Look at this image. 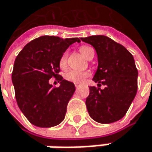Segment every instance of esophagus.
Listing matches in <instances>:
<instances>
[{
	"mask_svg": "<svg viewBox=\"0 0 152 152\" xmlns=\"http://www.w3.org/2000/svg\"><path fill=\"white\" fill-rule=\"evenodd\" d=\"M79 84H78V83H75V86H76V87H79Z\"/></svg>",
	"mask_w": 152,
	"mask_h": 152,
	"instance_id": "obj_1",
	"label": "esophagus"
}]
</instances>
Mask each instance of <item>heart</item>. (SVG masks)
<instances>
[{
	"mask_svg": "<svg viewBox=\"0 0 152 152\" xmlns=\"http://www.w3.org/2000/svg\"><path fill=\"white\" fill-rule=\"evenodd\" d=\"M80 52L87 59L90 58V57L92 55L94 54V49L90 46H87V45H84V46H81L79 49ZM66 62H67V54L65 52L61 58H60V60H59V66L61 68H66ZM89 73L87 72H80V71H73V70H71L69 72H67L65 75V78L66 80L70 81V82H73V83H81L85 80L88 77Z\"/></svg>",
	"mask_w": 152,
	"mask_h": 152,
	"instance_id": "b5f03b06",
	"label": "heart"
}]
</instances>
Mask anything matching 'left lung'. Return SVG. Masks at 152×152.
I'll list each match as a JSON object with an SVG mask.
<instances>
[{
	"label": "left lung",
	"instance_id": "left-lung-1",
	"mask_svg": "<svg viewBox=\"0 0 152 152\" xmlns=\"http://www.w3.org/2000/svg\"><path fill=\"white\" fill-rule=\"evenodd\" d=\"M95 49L98 68L93 78L104 89L90 86L86 105L89 115L100 124L122 119L137 91L138 72L132 54L122 45L102 36L81 37Z\"/></svg>",
	"mask_w": 152,
	"mask_h": 152
}]
</instances>
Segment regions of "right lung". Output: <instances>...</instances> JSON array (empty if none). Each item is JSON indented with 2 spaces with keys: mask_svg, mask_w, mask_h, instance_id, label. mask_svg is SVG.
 <instances>
[{
  "mask_svg": "<svg viewBox=\"0 0 152 152\" xmlns=\"http://www.w3.org/2000/svg\"><path fill=\"white\" fill-rule=\"evenodd\" d=\"M75 42L80 40L42 36L27 44L15 60L12 82L16 102L29 123L37 127H53L65 119L75 86L58 75L59 60ZM52 77L61 81L58 88L48 83Z\"/></svg>",
  "mask_w": 152,
  "mask_h": 152,
  "instance_id": "obj_1",
  "label": "right lung"
}]
</instances>
